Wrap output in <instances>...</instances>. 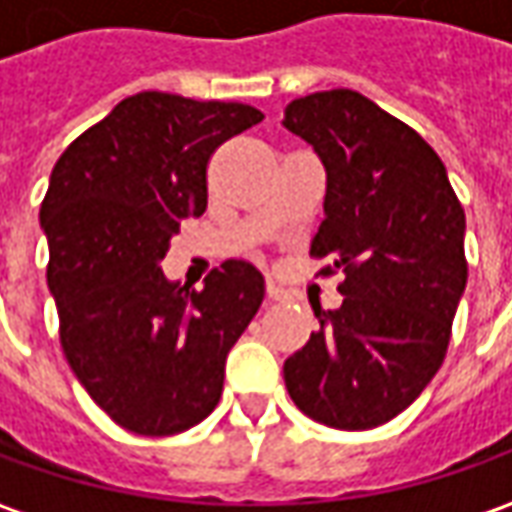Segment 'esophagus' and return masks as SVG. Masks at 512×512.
<instances>
[{
  "mask_svg": "<svg viewBox=\"0 0 512 512\" xmlns=\"http://www.w3.org/2000/svg\"><path fill=\"white\" fill-rule=\"evenodd\" d=\"M286 297V291L280 289L274 280H266V300H283Z\"/></svg>",
  "mask_w": 512,
  "mask_h": 512,
  "instance_id": "34e87169",
  "label": "esophagus"
}]
</instances>
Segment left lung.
Instances as JSON below:
<instances>
[{"label": "left lung", "mask_w": 512, "mask_h": 512, "mask_svg": "<svg viewBox=\"0 0 512 512\" xmlns=\"http://www.w3.org/2000/svg\"><path fill=\"white\" fill-rule=\"evenodd\" d=\"M283 127L326 167V218L311 257L343 272V306H314L320 328L283 377L294 405L337 431L385 425L448 354L467 283L465 209L422 135L354 90L294 98Z\"/></svg>", "instance_id": "left-lung-1"}]
</instances>
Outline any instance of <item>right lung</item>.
Returning <instances> with one entry per match:
<instances>
[{
	"mask_svg": "<svg viewBox=\"0 0 512 512\" xmlns=\"http://www.w3.org/2000/svg\"><path fill=\"white\" fill-rule=\"evenodd\" d=\"M263 121L238 101L147 90L115 104L56 161L39 221L64 357L115 425L189 431L215 411L226 354L263 303V274L226 260L203 289L158 266L169 238L206 209V167Z\"/></svg>",
	"mask_w": 512,
	"mask_h": 512,
	"instance_id": "1",
	"label": "right lung"
}]
</instances>
